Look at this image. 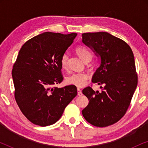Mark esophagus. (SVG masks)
I'll return each mask as SVG.
<instances>
[{
  "label": "esophagus",
  "mask_w": 148,
  "mask_h": 148,
  "mask_svg": "<svg viewBox=\"0 0 148 148\" xmlns=\"http://www.w3.org/2000/svg\"><path fill=\"white\" fill-rule=\"evenodd\" d=\"M77 94H78V96H82V90H81L79 88H77Z\"/></svg>",
  "instance_id": "esophagus-1"
}]
</instances>
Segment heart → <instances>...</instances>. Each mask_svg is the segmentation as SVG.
<instances>
[{
  "label": "heart",
  "instance_id": "1",
  "mask_svg": "<svg viewBox=\"0 0 148 148\" xmlns=\"http://www.w3.org/2000/svg\"><path fill=\"white\" fill-rule=\"evenodd\" d=\"M75 52L81 59L85 62L88 60H91L92 54L88 48L85 46H80L75 48ZM68 55L66 54H62L60 58V64L63 69L67 67ZM88 75L84 73H73L66 79V82L68 85H72L78 88H82L86 85Z\"/></svg>",
  "mask_w": 148,
  "mask_h": 148
}]
</instances>
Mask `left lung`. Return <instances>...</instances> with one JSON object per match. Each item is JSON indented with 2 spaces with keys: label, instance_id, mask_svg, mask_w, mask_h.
Listing matches in <instances>:
<instances>
[{
  "label": "left lung",
  "instance_id": "1",
  "mask_svg": "<svg viewBox=\"0 0 148 148\" xmlns=\"http://www.w3.org/2000/svg\"><path fill=\"white\" fill-rule=\"evenodd\" d=\"M82 42L100 60L92 82L104 85L100 86L101 92H96L90 87L83 90L89 104L82 114L94 126H109L124 116L136 90L134 55L126 42L108 32L83 34Z\"/></svg>",
  "mask_w": 148,
  "mask_h": 148
}]
</instances>
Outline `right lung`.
Instances as JSON below:
<instances>
[{"label":"right lung","instance_id":"obj_1","mask_svg":"<svg viewBox=\"0 0 148 148\" xmlns=\"http://www.w3.org/2000/svg\"><path fill=\"white\" fill-rule=\"evenodd\" d=\"M76 33L44 32L22 46L12 71L15 98L20 110L34 124L45 127L59 120L77 94L76 86L52 88L62 82L60 58Z\"/></svg>","mask_w":148,"mask_h":148}]
</instances>
